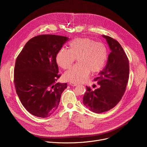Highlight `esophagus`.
Segmentation results:
<instances>
[{
  "label": "esophagus",
  "instance_id": "34e87169",
  "mask_svg": "<svg viewBox=\"0 0 147 147\" xmlns=\"http://www.w3.org/2000/svg\"><path fill=\"white\" fill-rule=\"evenodd\" d=\"M70 85L73 86H77L78 85V84L77 83H73V82H70Z\"/></svg>",
  "mask_w": 147,
  "mask_h": 147
}]
</instances>
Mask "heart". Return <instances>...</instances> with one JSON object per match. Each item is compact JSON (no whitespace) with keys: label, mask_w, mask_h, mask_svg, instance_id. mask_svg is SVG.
Listing matches in <instances>:
<instances>
[{"label":"heart","mask_w":147,"mask_h":147,"mask_svg":"<svg viewBox=\"0 0 147 147\" xmlns=\"http://www.w3.org/2000/svg\"><path fill=\"white\" fill-rule=\"evenodd\" d=\"M69 49L62 48L57 52L56 61L63 69L71 66L77 57L78 63L66 71L63 78L73 83L84 82L90 71L97 73L103 70L108 59L107 47L89 38H77L69 44Z\"/></svg>","instance_id":"1"}]
</instances>
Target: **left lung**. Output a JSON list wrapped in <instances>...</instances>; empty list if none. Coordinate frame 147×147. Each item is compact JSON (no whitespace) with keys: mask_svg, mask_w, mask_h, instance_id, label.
Returning <instances> with one entry per match:
<instances>
[{"mask_svg":"<svg viewBox=\"0 0 147 147\" xmlns=\"http://www.w3.org/2000/svg\"><path fill=\"white\" fill-rule=\"evenodd\" d=\"M111 50L107 64L98 77L94 78L100 87L92 91L87 87L82 98L84 105L96 113L114 108L121 100L129 77V61L120 44L115 39L103 35Z\"/></svg>","mask_w":147,"mask_h":147,"instance_id":"left-lung-1","label":"left lung"}]
</instances>
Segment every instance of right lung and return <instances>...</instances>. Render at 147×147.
I'll list each match as a JSON object with an SVG mask.
<instances>
[{
    "label": "right lung",
    "mask_w": 147,
    "mask_h": 147,
    "mask_svg": "<svg viewBox=\"0 0 147 147\" xmlns=\"http://www.w3.org/2000/svg\"><path fill=\"white\" fill-rule=\"evenodd\" d=\"M69 38L40 35L30 39L18 55L14 70L17 94L34 116L47 117L57 109L67 83H56L60 77L56 56Z\"/></svg>",
    "instance_id": "obj_1"
}]
</instances>
